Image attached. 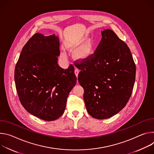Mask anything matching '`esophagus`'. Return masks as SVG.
I'll list each match as a JSON object with an SVG mask.
<instances>
[{"label":"esophagus","mask_w":154,"mask_h":154,"mask_svg":"<svg viewBox=\"0 0 154 154\" xmlns=\"http://www.w3.org/2000/svg\"><path fill=\"white\" fill-rule=\"evenodd\" d=\"M79 70L78 69H77V68H76V69L75 70V75H76V77H78V73H79Z\"/></svg>","instance_id":"34e87169"}]
</instances>
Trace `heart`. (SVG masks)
Listing matches in <instances>:
<instances>
[{
	"label": "heart",
	"mask_w": 154,
	"mask_h": 154,
	"mask_svg": "<svg viewBox=\"0 0 154 154\" xmlns=\"http://www.w3.org/2000/svg\"><path fill=\"white\" fill-rule=\"evenodd\" d=\"M81 42L79 41H75L69 42L66 44L65 47L66 48L70 51H72L75 50L78 46L81 44ZM92 44L90 41L85 42L84 44H82L80 47H79L76 52L75 53V57L79 60H83L88 58L92 51ZM60 56L63 59L66 58V54L64 52L60 53Z\"/></svg>",
	"instance_id": "heart-1"
}]
</instances>
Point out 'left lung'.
<instances>
[{
    "mask_svg": "<svg viewBox=\"0 0 154 154\" xmlns=\"http://www.w3.org/2000/svg\"><path fill=\"white\" fill-rule=\"evenodd\" d=\"M101 40L94 54L80 62L78 81L84 100L94 118L105 119L121 111L134 86L136 65L130 50L113 30L101 31Z\"/></svg>",
    "mask_w": 154,
    "mask_h": 154,
    "instance_id": "1",
    "label": "left lung"
}]
</instances>
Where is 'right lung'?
Instances as JSON below:
<instances>
[{
    "instance_id": "right-lung-1",
    "label": "right lung",
    "mask_w": 154,
    "mask_h": 154,
    "mask_svg": "<svg viewBox=\"0 0 154 154\" xmlns=\"http://www.w3.org/2000/svg\"><path fill=\"white\" fill-rule=\"evenodd\" d=\"M59 37L37 33L24 46L14 70L17 93L23 107L46 121L64 112L68 94L76 83L74 66L57 63Z\"/></svg>"
}]
</instances>
